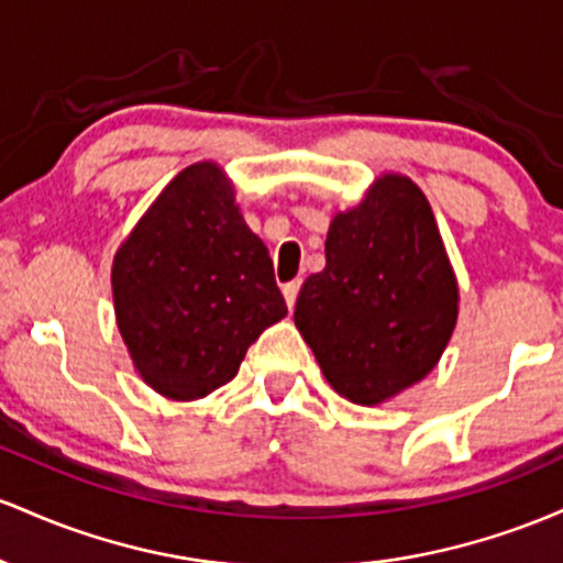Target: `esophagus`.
<instances>
[{"mask_svg": "<svg viewBox=\"0 0 563 563\" xmlns=\"http://www.w3.org/2000/svg\"><path fill=\"white\" fill-rule=\"evenodd\" d=\"M282 292H284V300H287V306L295 308V300H298V292H300V279L284 284Z\"/></svg>", "mask_w": 563, "mask_h": 563, "instance_id": "obj_1", "label": "esophagus"}]
</instances>
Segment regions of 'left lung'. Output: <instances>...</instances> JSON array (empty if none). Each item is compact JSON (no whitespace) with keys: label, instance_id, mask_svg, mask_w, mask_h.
<instances>
[{"label":"left lung","instance_id":"8db88e82","mask_svg":"<svg viewBox=\"0 0 563 563\" xmlns=\"http://www.w3.org/2000/svg\"><path fill=\"white\" fill-rule=\"evenodd\" d=\"M327 265L302 282L298 327L327 383L362 407L431 375L460 313L457 276L415 180L383 173L356 207L334 212Z\"/></svg>","mask_w":563,"mask_h":563}]
</instances>
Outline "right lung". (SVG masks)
<instances>
[{
  "instance_id": "1",
  "label": "right lung",
  "mask_w": 563,
  "mask_h": 563,
  "mask_svg": "<svg viewBox=\"0 0 563 563\" xmlns=\"http://www.w3.org/2000/svg\"><path fill=\"white\" fill-rule=\"evenodd\" d=\"M111 292L132 366L173 401L233 380L250 345L287 316L268 247L218 162L191 164L162 188L113 255Z\"/></svg>"
}]
</instances>
